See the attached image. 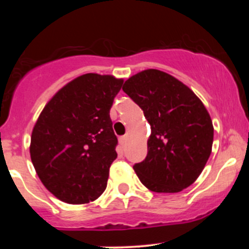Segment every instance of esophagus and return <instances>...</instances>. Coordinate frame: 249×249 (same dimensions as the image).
<instances>
[{
  "label": "esophagus",
  "mask_w": 249,
  "mask_h": 249,
  "mask_svg": "<svg viewBox=\"0 0 249 249\" xmlns=\"http://www.w3.org/2000/svg\"><path fill=\"white\" fill-rule=\"evenodd\" d=\"M126 142H127V137H121V138H119V142H121V145L122 146H125V145H126Z\"/></svg>",
  "instance_id": "obj_1"
}]
</instances>
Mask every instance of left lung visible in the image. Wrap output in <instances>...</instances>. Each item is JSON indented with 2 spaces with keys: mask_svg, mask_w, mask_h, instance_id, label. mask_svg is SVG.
I'll return each mask as SVG.
<instances>
[{
  "mask_svg": "<svg viewBox=\"0 0 249 249\" xmlns=\"http://www.w3.org/2000/svg\"><path fill=\"white\" fill-rule=\"evenodd\" d=\"M123 91L151 125L145 160L133 166L152 192L177 193L192 185L212 152L214 127L207 108L170 73L147 69L131 76Z\"/></svg>",
  "mask_w": 249,
  "mask_h": 249,
  "instance_id": "8db88e82",
  "label": "left lung"
}]
</instances>
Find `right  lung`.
<instances>
[{
    "instance_id": "1",
    "label": "right lung",
    "mask_w": 249,
    "mask_h": 249,
    "mask_svg": "<svg viewBox=\"0 0 249 249\" xmlns=\"http://www.w3.org/2000/svg\"><path fill=\"white\" fill-rule=\"evenodd\" d=\"M124 79L85 73L51 97L34 125L30 158L42 184L71 205L95 201L107 188L118 141L110 110Z\"/></svg>"
}]
</instances>
